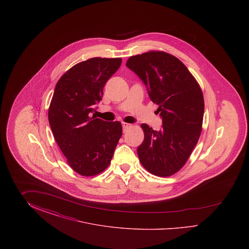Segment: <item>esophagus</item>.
Listing matches in <instances>:
<instances>
[{
  "instance_id": "esophagus-1",
  "label": "esophagus",
  "mask_w": 249,
  "mask_h": 249,
  "mask_svg": "<svg viewBox=\"0 0 249 249\" xmlns=\"http://www.w3.org/2000/svg\"><path fill=\"white\" fill-rule=\"evenodd\" d=\"M130 127H131V125L129 124V123H125V122H122V128H123V130H124V131L127 130V129H129Z\"/></svg>"
}]
</instances>
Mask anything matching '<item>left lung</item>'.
I'll use <instances>...</instances> for the list:
<instances>
[{"mask_svg":"<svg viewBox=\"0 0 249 249\" xmlns=\"http://www.w3.org/2000/svg\"><path fill=\"white\" fill-rule=\"evenodd\" d=\"M126 66L145 85L162 119L160 130L141 125L140 162L155 176L170 177L185 165L199 140L204 112L201 88L181 60L162 51L132 56Z\"/></svg>","mask_w":249,"mask_h":249,"instance_id":"obj_1","label":"left lung"}]
</instances>
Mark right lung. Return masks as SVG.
Segmentation results:
<instances>
[{
  "instance_id": "1",
  "label": "right lung",
  "mask_w": 249,
  "mask_h": 249,
  "mask_svg": "<svg viewBox=\"0 0 249 249\" xmlns=\"http://www.w3.org/2000/svg\"><path fill=\"white\" fill-rule=\"evenodd\" d=\"M121 62L120 58L87 59L66 71L55 87L49 125L69 165L81 176L92 177L107 169L122 135L119 121L91 117Z\"/></svg>"
}]
</instances>
